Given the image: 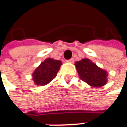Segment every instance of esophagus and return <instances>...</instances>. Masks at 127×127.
<instances>
[{
    "label": "esophagus",
    "instance_id": "1",
    "mask_svg": "<svg viewBox=\"0 0 127 127\" xmlns=\"http://www.w3.org/2000/svg\"><path fill=\"white\" fill-rule=\"evenodd\" d=\"M67 63H73L74 62V59H73V58H70V60H67Z\"/></svg>",
    "mask_w": 127,
    "mask_h": 127
}]
</instances>
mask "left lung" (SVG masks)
<instances>
[{"label":"left lung","mask_w":127,"mask_h":127,"mask_svg":"<svg viewBox=\"0 0 127 127\" xmlns=\"http://www.w3.org/2000/svg\"><path fill=\"white\" fill-rule=\"evenodd\" d=\"M75 64L80 79L90 85L98 88L107 83V72L88 59H83L76 62Z\"/></svg>","instance_id":"8db88e82"}]
</instances>
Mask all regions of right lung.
Returning a JSON list of instances; mask_svg holds the SVG:
<instances>
[{"label":"right lung","mask_w":127,"mask_h":127,"mask_svg":"<svg viewBox=\"0 0 127 127\" xmlns=\"http://www.w3.org/2000/svg\"><path fill=\"white\" fill-rule=\"evenodd\" d=\"M62 62L51 58L46 59L33 73V80L37 85H45L53 80L57 74Z\"/></svg>","instance_id":"add662e5"}]
</instances>
